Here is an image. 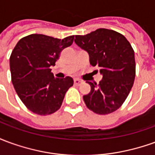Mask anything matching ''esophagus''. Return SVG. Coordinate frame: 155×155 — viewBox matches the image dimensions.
Masks as SVG:
<instances>
[{
	"instance_id": "34e87169",
	"label": "esophagus",
	"mask_w": 155,
	"mask_h": 155,
	"mask_svg": "<svg viewBox=\"0 0 155 155\" xmlns=\"http://www.w3.org/2000/svg\"><path fill=\"white\" fill-rule=\"evenodd\" d=\"M82 83V81L81 80H79V79H74V84L75 85H79V84H81Z\"/></svg>"
}]
</instances>
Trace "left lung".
Listing matches in <instances>:
<instances>
[{"label": "left lung", "mask_w": 155, "mask_h": 155, "mask_svg": "<svg viewBox=\"0 0 155 155\" xmlns=\"http://www.w3.org/2000/svg\"><path fill=\"white\" fill-rule=\"evenodd\" d=\"M74 42L89 54L90 63L100 67L103 75L99 84L87 81L91 92L83 96L88 109L108 114L122 105L135 77L134 52L127 39L108 29H97L84 35H75Z\"/></svg>", "instance_id": "left-lung-1"}]
</instances>
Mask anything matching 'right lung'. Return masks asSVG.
I'll return each instance as SVG.
<instances>
[{"instance_id":"right-lung-1","label":"right lung","mask_w":155,"mask_h":155,"mask_svg":"<svg viewBox=\"0 0 155 155\" xmlns=\"http://www.w3.org/2000/svg\"><path fill=\"white\" fill-rule=\"evenodd\" d=\"M74 35L58 39L32 34L21 38L10 57L12 81L19 98L28 110L40 115L54 113L74 84L71 77L58 79L51 73L60 53L69 47Z\"/></svg>"}]
</instances>
